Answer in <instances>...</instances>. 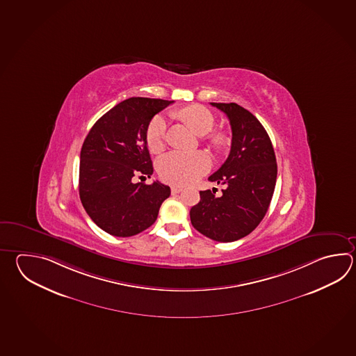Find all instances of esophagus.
Wrapping results in <instances>:
<instances>
[{"instance_id":"esophagus-1","label":"esophagus","mask_w":356,"mask_h":356,"mask_svg":"<svg viewBox=\"0 0 356 356\" xmlns=\"http://www.w3.org/2000/svg\"><path fill=\"white\" fill-rule=\"evenodd\" d=\"M182 191V188H180V186H172V188H171V193H172V194H179V193H181Z\"/></svg>"}]
</instances>
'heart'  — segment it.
Instances as JSON below:
<instances>
[{
	"mask_svg": "<svg viewBox=\"0 0 356 356\" xmlns=\"http://www.w3.org/2000/svg\"><path fill=\"white\" fill-rule=\"evenodd\" d=\"M182 120L189 125L197 136H204L209 145L220 149L227 145V137L222 131H213L216 116L203 105L194 104L179 111ZM166 116H153L145 131V142L153 153H159L166 145ZM211 166V157L205 152H181L172 151L166 153L157 162V170L163 181L172 185H188L200 176L207 174Z\"/></svg>",
	"mask_w": 356,
	"mask_h": 356,
	"instance_id": "heart-1",
	"label": "heart"
}]
</instances>
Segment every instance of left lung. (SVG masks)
<instances>
[{
  "instance_id": "obj_1",
  "label": "left lung",
  "mask_w": 356,
  "mask_h": 356,
  "mask_svg": "<svg viewBox=\"0 0 356 356\" xmlns=\"http://www.w3.org/2000/svg\"><path fill=\"white\" fill-rule=\"evenodd\" d=\"M229 119L231 152L209 181L225 185L222 195L200 191V202L190 209L191 225L218 242L240 240L265 217L275 189V152L257 118L240 105L211 102Z\"/></svg>"
}]
</instances>
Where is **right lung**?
Returning <instances> with one entry per match:
<instances>
[{
  "label": "right lung",
  "mask_w": 356,
  "mask_h": 356,
  "mask_svg": "<svg viewBox=\"0 0 356 356\" xmlns=\"http://www.w3.org/2000/svg\"><path fill=\"white\" fill-rule=\"evenodd\" d=\"M172 102L148 97L119 102L94 124L82 145L81 203L95 225L111 236L143 232L171 194L160 181L147 185L133 179L153 174L145 131L153 116Z\"/></svg>",
  "instance_id": "right-lung-1"
}]
</instances>
